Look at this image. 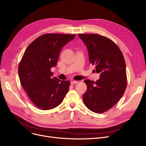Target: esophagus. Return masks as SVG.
I'll return each mask as SVG.
<instances>
[{
  "instance_id": "obj_1",
  "label": "esophagus",
  "mask_w": 146,
  "mask_h": 146,
  "mask_svg": "<svg viewBox=\"0 0 146 146\" xmlns=\"http://www.w3.org/2000/svg\"><path fill=\"white\" fill-rule=\"evenodd\" d=\"M78 83V81H76V80H72L71 81V84L72 85H74Z\"/></svg>"
}]
</instances>
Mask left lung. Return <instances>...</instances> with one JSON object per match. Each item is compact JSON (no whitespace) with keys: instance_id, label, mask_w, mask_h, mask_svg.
Listing matches in <instances>:
<instances>
[{"instance_id":"8db88e82","label":"left lung","mask_w":146,"mask_h":146,"mask_svg":"<svg viewBox=\"0 0 146 146\" xmlns=\"http://www.w3.org/2000/svg\"><path fill=\"white\" fill-rule=\"evenodd\" d=\"M88 51L89 60L100 73L96 82L85 80L87 90L83 95L85 105L96 113L109 110L121 98L126 88V64L116 44L97 34H79Z\"/></svg>"}]
</instances>
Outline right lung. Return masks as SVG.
<instances>
[{
  "instance_id": "right-lung-1",
  "label": "right lung",
  "mask_w": 146,
  "mask_h": 146,
  "mask_svg": "<svg viewBox=\"0 0 146 146\" xmlns=\"http://www.w3.org/2000/svg\"><path fill=\"white\" fill-rule=\"evenodd\" d=\"M75 35L47 33L37 37L25 50L18 66L21 85L35 106L42 110L59 106L69 90V80L52 78L61 50Z\"/></svg>"
}]
</instances>
